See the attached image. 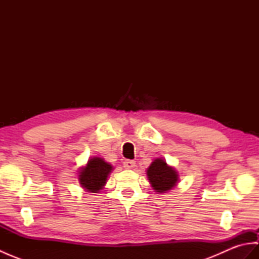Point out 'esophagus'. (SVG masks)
Here are the masks:
<instances>
[{
    "instance_id": "34e87169",
    "label": "esophagus",
    "mask_w": 259,
    "mask_h": 259,
    "mask_svg": "<svg viewBox=\"0 0 259 259\" xmlns=\"http://www.w3.org/2000/svg\"><path fill=\"white\" fill-rule=\"evenodd\" d=\"M123 167L125 169H134L136 167V161L135 160H124Z\"/></svg>"
}]
</instances>
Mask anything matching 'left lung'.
<instances>
[{
  "label": "left lung",
  "instance_id": "obj_1",
  "mask_svg": "<svg viewBox=\"0 0 259 259\" xmlns=\"http://www.w3.org/2000/svg\"><path fill=\"white\" fill-rule=\"evenodd\" d=\"M148 180L159 194L171 190L177 185L179 176L175 168L170 167L161 158H157L147 169Z\"/></svg>",
  "mask_w": 259,
  "mask_h": 259
}]
</instances>
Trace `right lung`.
<instances>
[{
  "instance_id": "obj_1",
  "label": "right lung",
  "mask_w": 259,
  "mask_h": 259,
  "mask_svg": "<svg viewBox=\"0 0 259 259\" xmlns=\"http://www.w3.org/2000/svg\"><path fill=\"white\" fill-rule=\"evenodd\" d=\"M113 167L106 162L102 158L93 157L88 160V163L79 171V183L87 191L98 194L103 189L104 185Z\"/></svg>"
}]
</instances>
